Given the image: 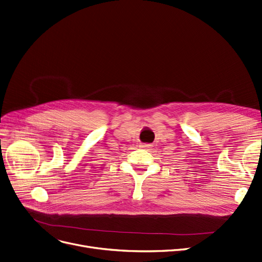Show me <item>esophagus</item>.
I'll list each match as a JSON object with an SVG mask.
<instances>
[{
	"instance_id": "34e87169",
	"label": "esophagus",
	"mask_w": 262,
	"mask_h": 262,
	"mask_svg": "<svg viewBox=\"0 0 262 262\" xmlns=\"http://www.w3.org/2000/svg\"><path fill=\"white\" fill-rule=\"evenodd\" d=\"M141 146H142V147H145V149H150L151 145H150V144H142Z\"/></svg>"
}]
</instances>
